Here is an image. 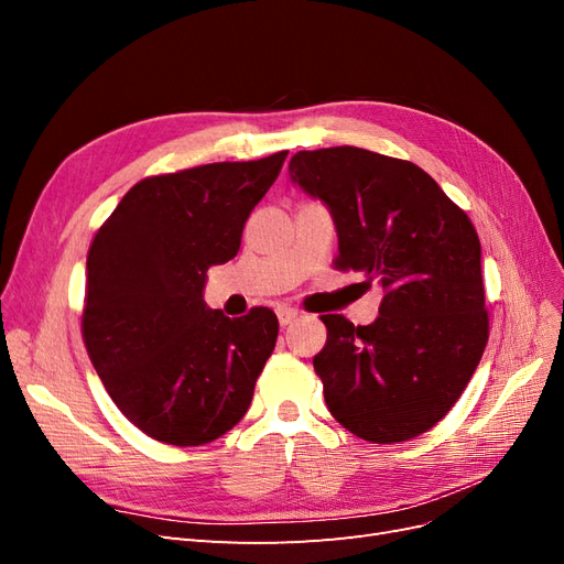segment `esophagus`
<instances>
[{
	"label": "esophagus",
	"instance_id": "1",
	"mask_svg": "<svg viewBox=\"0 0 564 564\" xmlns=\"http://www.w3.org/2000/svg\"><path fill=\"white\" fill-rule=\"evenodd\" d=\"M296 317H299V311H294V308H278V319H280L282 327L292 324Z\"/></svg>",
	"mask_w": 564,
	"mask_h": 564
}]
</instances>
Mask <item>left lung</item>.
Listing matches in <instances>:
<instances>
[{"label":"left lung","mask_w":564,"mask_h":564,"mask_svg":"<svg viewBox=\"0 0 564 564\" xmlns=\"http://www.w3.org/2000/svg\"><path fill=\"white\" fill-rule=\"evenodd\" d=\"M289 176L329 207L334 265L386 292L367 327L322 315L327 344L313 365L332 416L377 445L431 431L468 386L489 338L470 218L421 166L362 148L301 150Z\"/></svg>","instance_id":"8db88e82"}]
</instances>
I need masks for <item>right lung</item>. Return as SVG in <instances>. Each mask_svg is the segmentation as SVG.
<instances>
[{
	"label": "right lung",
	"mask_w": 564,
	"mask_h": 564,
	"mask_svg": "<svg viewBox=\"0 0 564 564\" xmlns=\"http://www.w3.org/2000/svg\"><path fill=\"white\" fill-rule=\"evenodd\" d=\"M284 160L286 150L148 176L89 247L84 346L119 412L164 445H207L240 423L275 348L270 308L230 319L202 292L207 270L240 251Z\"/></svg>",
	"instance_id": "add662e5"
}]
</instances>
